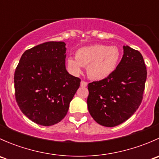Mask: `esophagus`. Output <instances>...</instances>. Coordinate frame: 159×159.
I'll use <instances>...</instances> for the list:
<instances>
[{
    "instance_id": "34e87169",
    "label": "esophagus",
    "mask_w": 159,
    "mask_h": 159,
    "mask_svg": "<svg viewBox=\"0 0 159 159\" xmlns=\"http://www.w3.org/2000/svg\"><path fill=\"white\" fill-rule=\"evenodd\" d=\"M88 85V82L85 81H81V87H86Z\"/></svg>"
}]
</instances>
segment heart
<instances>
[{
	"mask_svg": "<svg viewBox=\"0 0 159 159\" xmlns=\"http://www.w3.org/2000/svg\"><path fill=\"white\" fill-rule=\"evenodd\" d=\"M120 59L121 51L116 46L94 44L77 50L75 59H68V66L74 74L81 73V67H88L90 78L102 80L115 71Z\"/></svg>",
	"mask_w": 159,
	"mask_h": 159,
	"instance_id": "b5f03b06",
	"label": "heart"
}]
</instances>
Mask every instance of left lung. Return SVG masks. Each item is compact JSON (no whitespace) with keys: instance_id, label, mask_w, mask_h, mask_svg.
I'll list each match as a JSON object with an SVG mask.
<instances>
[{"instance_id":"left-lung-1","label":"left lung","mask_w":159,"mask_h":159,"mask_svg":"<svg viewBox=\"0 0 159 159\" xmlns=\"http://www.w3.org/2000/svg\"><path fill=\"white\" fill-rule=\"evenodd\" d=\"M124 54L115 71L105 79L88 84V108L94 121L114 127L128 120L143 98L147 70L142 54L124 46Z\"/></svg>"}]
</instances>
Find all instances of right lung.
Returning a JSON list of instances; mask_svg holds the SVG:
<instances>
[{"mask_svg":"<svg viewBox=\"0 0 159 159\" xmlns=\"http://www.w3.org/2000/svg\"><path fill=\"white\" fill-rule=\"evenodd\" d=\"M63 41H48L24 52L14 72L17 105L30 120L53 125L67 115L81 79L65 68Z\"/></svg>","mask_w":159,"mask_h":159,"instance_id":"obj_1","label":"right lung"}]
</instances>
